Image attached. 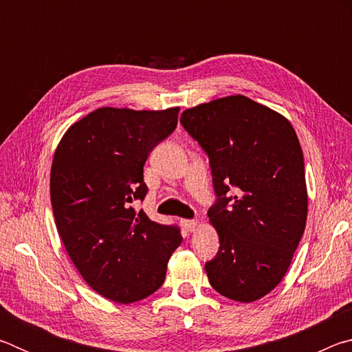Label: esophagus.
I'll return each mask as SVG.
<instances>
[{
	"label": "esophagus",
	"instance_id": "esophagus-1",
	"mask_svg": "<svg viewBox=\"0 0 352 352\" xmlns=\"http://www.w3.org/2000/svg\"><path fill=\"white\" fill-rule=\"evenodd\" d=\"M182 225L184 230L189 231V233H192V231L197 228V220H182Z\"/></svg>",
	"mask_w": 352,
	"mask_h": 352
}]
</instances>
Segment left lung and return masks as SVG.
I'll return each mask as SVG.
<instances>
[{
  "instance_id": "obj_1",
  "label": "left lung",
  "mask_w": 352,
  "mask_h": 352,
  "mask_svg": "<svg viewBox=\"0 0 352 352\" xmlns=\"http://www.w3.org/2000/svg\"><path fill=\"white\" fill-rule=\"evenodd\" d=\"M180 122L210 157L217 195L208 211L220 242L205 265L210 284L230 300H261L281 283L306 228L305 160L295 130L242 94L184 110Z\"/></svg>"
}]
</instances>
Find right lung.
I'll return each mask as SVG.
<instances>
[{
	"label": "right lung",
	"instance_id": "obj_1",
	"mask_svg": "<svg viewBox=\"0 0 352 352\" xmlns=\"http://www.w3.org/2000/svg\"><path fill=\"white\" fill-rule=\"evenodd\" d=\"M178 110L102 107L74 122L56 148L57 231L82 278L107 300L129 305L157 292L183 241L177 226L153 222L133 206L147 194L148 153L174 132Z\"/></svg>",
	"mask_w": 352,
	"mask_h": 352
}]
</instances>
